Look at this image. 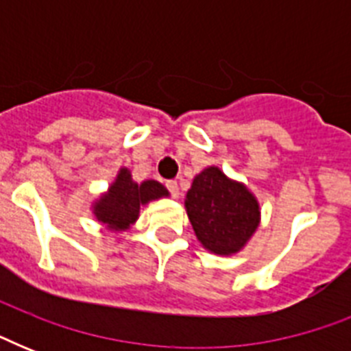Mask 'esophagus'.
Instances as JSON below:
<instances>
[{
	"label": "esophagus",
	"mask_w": 351,
	"mask_h": 351,
	"mask_svg": "<svg viewBox=\"0 0 351 351\" xmlns=\"http://www.w3.org/2000/svg\"><path fill=\"white\" fill-rule=\"evenodd\" d=\"M165 187H167V189H169V193H171V197H178V195H180V189H178V182L176 180H169L167 182V184H165Z\"/></svg>",
	"instance_id": "34e87169"
}]
</instances>
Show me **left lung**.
<instances>
[{
    "label": "left lung",
    "instance_id": "8db88e82",
    "mask_svg": "<svg viewBox=\"0 0 351 351\" xmlns=\"http://www.w3.org/2000/svg\"><path fill=\"white\" fill-rule=\"evenodd\" d=\"M186 211L200 244L215 255L239 253L261 224L255 195L215 165L193 178Z\"/></svg>",
    "mask_w": 351,
    "mask_h": 351
}]
</instances>
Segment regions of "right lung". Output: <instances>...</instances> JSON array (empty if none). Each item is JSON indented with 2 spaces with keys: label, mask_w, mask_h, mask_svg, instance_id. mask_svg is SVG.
Wrapping results in <instances>:
<instances>
[{
  "label": "right lung",
  "mask_w": 351,
  "mask_h": 351,
  "mask_svg": "<svg viewBox=\"0 0 351 351\" xmlns=\"http://www.w3.org/2000/svg\"><path fill=\"white\" fill-rule=\"evenodd\" d=\"M162 197H169V191L160 182L143 180L142 184H136L132 180L131 171L121 167L107 193L95 202L93 213L96 220L109 230L125 231L138 220L140 206Z\"/></svg>",
  "instance_id": "1"
}]
</instances>
